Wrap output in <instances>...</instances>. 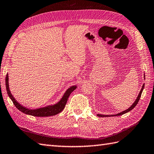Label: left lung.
I'll list each match as a JSON object with an SVG mask.
<instances>
[{
  "label": "left lung",
  "mask_w": 154,
  "mask_h": 154,
  "mask_svg": "<svg viewBox=\"0 0 154 154\" xmlns=\"http://www.w3.org/2000/svg\"><path fill=\"white\" fill-rule=\"evenodd\" d=\"M144 77H145V75H144ZM143 88H144V84H143V85H142V89H141V91H140V93H139V94H138V97L136 98V100H135V102L132 104V105L131 106H130V107L129 108V109H126V110H125L122 111V112L118 113V114H112V115H104V114H97V116H100V117L114 116H120V115H122V114H124L128 112L129 111H130L131 110H132V109H134V107L136 106V104H138V101H139V100H140V97H141V94H142V91H143Z\"/></svg>",
  "instance_id": "1"
}]
</instances>
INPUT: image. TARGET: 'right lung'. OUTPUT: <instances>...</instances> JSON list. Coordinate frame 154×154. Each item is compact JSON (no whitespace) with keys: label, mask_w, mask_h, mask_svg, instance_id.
I'll list each match as a JSON object with an SVG mask.
<instances>
[{"label":"right lung","mask_w":154,"mask_h":154,"mask_svg":"<svg viewBox=\"0 0 154 154\" xmlns=\"http://www.w3.org/2000/svg\"><path fill=\"white\" fill-rule=\"evenodd\" d=\"M5 81H6V91H7V93L8 94V97H10V99L12 100L15 106L23 113L29 114V115H32L34 116H39V117L54 116L55 114H57L60 112H61L65 108V104L67 103V99L69 97L70 94L77 88L76 85L72 86L69 88V89L65 91V93H64L63 97L61 98V99L57 103L54 104V105H50L45 107L40 108V109L32 110V109H27V108L21 105L20 104L18 103L17 101L16 100L14 97L12 96V94L11 93V91L9 89L8 74H6Z\"/></svg>","instance_id":"1"}]
</instances>
